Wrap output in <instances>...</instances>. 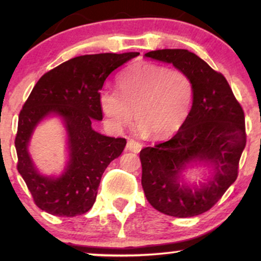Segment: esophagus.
Returning <instances> with one entry per match:
<instances>
[{
    "mask_svg": "<svg viewBox=\"0 0 261 261\" xmlns=\"http://www.w3.org/2000/svg\"><path fill=\"white\" fill-rule=\"evenodd\" d=\"M141 148H142V145H141L140 142H137V141H135V140L127 141V145H126L127 151L135 152V153H139V152L141 151Z\"/></svg>",
    "mask_w": 261,
    "mask_h": 261,
    "instance_id": "34e87169",
    "label": "esophagus"
}]
</instances>
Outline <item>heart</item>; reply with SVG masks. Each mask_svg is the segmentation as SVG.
I'll use <instances>...</instances> for the list:
<instances>
[{
	"label": "heart",
	"instance_id": "b5f03b06",
	"mask_svg": "<svg viewBox=\"0 0 261 261\" xmlns=\"http://www.w3.org/2000/svg\"><path fill=\"white\" fill-rule=\"evenodd\" d=\"M120 93L104 91L100 109L110 127L120 130L133 121V110L141 134L168 139L187 121L193 107L194 82L180 68L141 62L119 77Z\"/></svg>",
	"mask_w": 261,
	"mask_h": 261
}]
</instances>
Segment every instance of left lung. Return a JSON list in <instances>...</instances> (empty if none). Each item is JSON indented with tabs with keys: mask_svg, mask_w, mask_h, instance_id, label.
I'll use <instances>...</instances> for the list:
<instances>
[{
	"mask_svg": "<svg viewBox=\"0 0 261 261\" xmlns=\"http://www.w3.org/2000/svg\"><path fill=\"white\" fill-rule=\"evenodd\" d=\"M146 58L172 64L191 77L195 88L187 121L172 139L140 152L143 191L155 210L173 217L208 211L238 176L247 143L244 112L222 73L194 53L163 49ZM193 161L206 163L214 174L200 188L180 185L182 170Z\"/></svg>",
	"mask_w": 261,
	"mask_h": 261,
	"instance_id": "8db88e82",
	"label": "left lung"
}]
</instances>
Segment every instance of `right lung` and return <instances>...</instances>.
Listing matches in <instances>:
<instances>
[{"label": "right lung", "instance_id": "add662e5", "mask_svg": "<svg viewBox=\"0 0 261 261\" xmlns=\"http://www.w3.org/2000/svg\"><path fill=\"white\" fill-rule=\"evenodd\" d=\"M139 55L107 53L77 56L50 70L34 86L19 113L14 145L17 169L39 208L64 217L83 215L92 208L104 170L126 146L125 139L93 130V119H103L100 89L110 73ZM49 115L60 116L68 133L70 160L59 178L40 175L28 152L32 131Z\"/></svg>", "mask_w": 261, "mask_h": 261}]
</instances>
